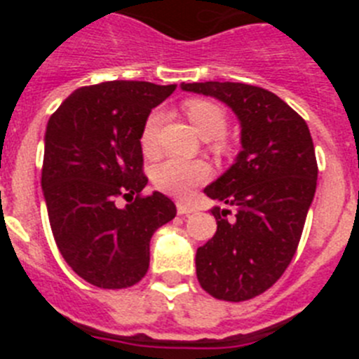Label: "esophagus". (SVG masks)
Wrapping results in <instances>:
<instances>
[{
    "instance_id": "1",
    "label": "esophagus",
    "mask_w": 359,
    "mask_h": 359,
    "mask_svg": "<svg viewBox=\"0 0 359 359\" xmlns=\"http://www.w3.org/2000/svg\"><path fill=\"white\" fill-rule=\"evenodd\" d=\"M176 208H177V214H180V215H189V214H192V212H196L194 207L185 205V203H182V201L176 203Z\"/></svg>"
}]
</instances>
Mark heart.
<instances>
[{"label": "heart", "mask_w": 359, "mask_h": 359, "mask_svg": "<svg viewBox=\"0 0 359 359\" xmlns=\"http://www.w3.org/2000/svg\"><path fill=\"white\" fill-rule=\"evenodd\" d=\"M185 113L203 138H219L226 129V113L223 107L210 100H203V98L189 100L185 104ZM161 118H163L161 111H152L142 129V147L149 154L156 151ZM208 176L210 170L207 163L198 160H182V158H167L152 169L154 183L165 192L180 198H185L194 187L207 182Z\"/></svg>", "instance_id": "obj_1"}]
</instances>
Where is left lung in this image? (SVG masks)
I'll return each mask as SVG.
<instances>
[{"label": "left lung", "mask_w": 359, "mask_h": 359, "mask_svg": "<svg viewBox=\"0 0 359 359\" xmlns=\"http://www.w3.org/2000/svg\"><path fill=\"white\" fill-rule=\"evenodd\" d=\"M182 90L214 97L241 122L236 163L205 189L217 231L196 252L201 287L243 302L282 277L300 243L315 198L318 165L306 120L282 98L243 82H192Z\"/></svg>", "instance_id": "1"}]
</instances>
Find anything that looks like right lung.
I'll use <instances>...</instances> for the list:
<instances>
[{"mask_svg":"<svg viewBox=\"0 0 359 359\" xmlns=\"http://www.w3.org/2000/svg\"><path fill=\"white\" fill-rule=\"evenodd\" d=\"M176 84L109 81L73 91L50 116L43 187L57 248L69 268L102 290L140 282L152 233L176 215L147 185L140 136L152 107ZM128 201L118 207V199Z\"/></svg>","mask_w":359,"mask_h":359,"instance_id":"obj_1","label":"right lung"}]
</instances>
